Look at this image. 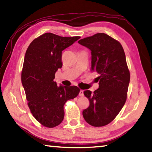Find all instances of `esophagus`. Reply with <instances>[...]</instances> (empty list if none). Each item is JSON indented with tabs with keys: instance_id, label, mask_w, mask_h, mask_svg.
I'll list each match as a JSON object with an SVG mask.
<instances>
[{
	"instance_id": "obj_1",
	"label": "esophagus",
	"mask_w": 152,
	"mask_h": 152,
	"mask_svg": "<svg viewBox=\"0 0 152 152\" xmlns=\"http://www.w3.org/2000/svg\"><path fill=\"white\" fill-rule=\"evenodd\" d=\"M79 96L80 97H83L84 96V91L83 90H80L79 91Z\"/></svg>"
}]
</instances>
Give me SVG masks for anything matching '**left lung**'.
Wrapping results in <instances>:
<instances>
[{
	"mask_svg": "<svg viewBox=\"0 0 152 152\" xmlns=\"http://www.w3.org/2000/svg\"><path fill=\"white\" fill-rule=\"evenodd\" d=\"M79 44L91 50V71L99 75V88L84 92L90 105L83 111L86 122L102 127L115 118L126 102L130 73L121 43L104 33L80 39Z\"/></svg>",
	"mask_w": 152,
	"mask_h": 152,
	"instance_id": "left-lung-1",
	"label": "left lung"
}]
</instances>
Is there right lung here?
I'll return each instance as SVG.
<instances>
[{
	"label": "right lung",
	"instance_id": "add662e5",
	"mask_svg": "<svg viewBox=\"0 0 152 152\" xmlns=\"http://www.w3.org/2000/svg\"><path fill=\"white\" fill-rule=\"evenodd\" d=\"M80 38L45 33L34 39L26 50L21 82L30 112L43 126H58L64 117L65 103L79 93L77 86H58L54 79L62 66V51Z\"/></svg>",
	"mask_w": 152,
	"mask_h": 152
}]
</instances>
